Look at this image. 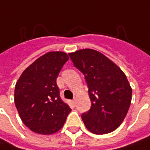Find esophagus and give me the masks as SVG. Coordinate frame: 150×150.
Returning <instances> with one entry per match:
<instances>
[{
  "label": "esophagus",
  "mask_w": 150,
  "mask_h": 150,
  "mask_svg": "<svg viewBox=\"0 0 150 150\" xmlns=\"http://www.w3.org/2000/svg\"><path fill=\"white\" fill-rule=\"evenodd\" d=\"M71 104H72V105H75V104H76V99H73V100H71Z\"/></svg>",
  "instance_id": "34e87169"
}]
</instances>
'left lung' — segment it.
<instances>
[{
	"instance_id": "left-lung-1",
	"label": "left lung",
	"mask_w": 150,
	"mask_h": 150,
	"mask_svg": "<svg viewBox=\"0 0 150 150\" xmlns=\"http://www.w3.org/2000/svg\"><path fill=\"white\" fill-rule=\"evenodd\" d=\"M69 55L89 88L91 108L82 114L84 125L94 134L112 132L124 121L132 102V89L125 74L99 51L83 48Z\"/></svg>"
}]
</instances>
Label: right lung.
<instances>
[{
    "instance_id": "add662e5",
    "label": "right lung",
    "mask_w": 150,
    "mask_h": 150,
    "mask_svg": "<svg viewBox=\"0 0 150 150\" xmlns=\"http://www.w3.org/2000/svg\"><path fill=\"white\" fill-rule=\"evenodd\" d=\"M67 53L52 51L37 59L18 79L14 102L19 117L27 127L38 134L59 131L71 112L59 97L56 79L68 60Z\"/></svg>"
}]
</instances>
